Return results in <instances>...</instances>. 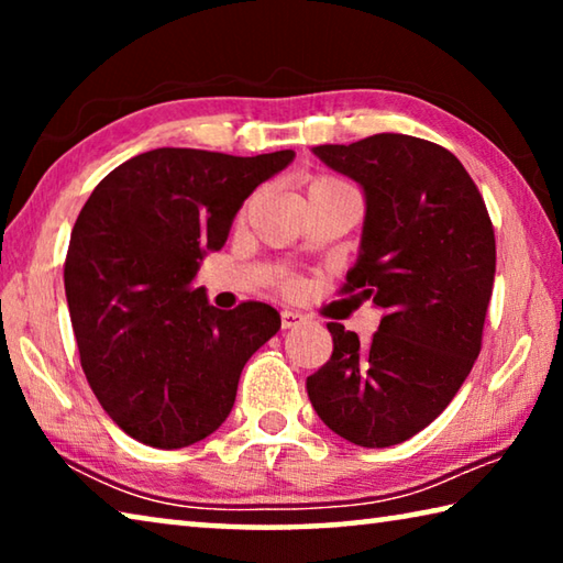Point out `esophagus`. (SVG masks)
<instances>
[{"label": "esophagus", "mask_w": 563, "mask_h": 563, "mask_svg": "<svg viewBox=\"0 0 563 563\" xmlns=\"http://www.w3.org/2000/svg\"><path fill=\"white\" fill-rule=\"evenodd\" d=\"M302 320H305V318L300 316V312H292V310H283V312H280V328H283V330L298 328Z\"/></svg>", "instance_id": "obj_1"}]
</instances>
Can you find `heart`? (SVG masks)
I'll list each match as a JSON object with an SVG mask.
<instances>
[{
    "label": "heart",
    "mask_w": 563,
    "mask_h": 563,
    "mask_svg": "<svg viewBox=\"0 0 563 563\" xmlns=\"http://www.w3.org/2000/svg\"><path fill=\"white\" fill-rule=\"evenodd\" d=\"M328 190H352V188H347L345 184H340V180H335V178H325V176L312 178L310 186H308V194H328ZM295 288H298V283H295V280L285 283V290H295Z\"/></svg>",
    "instance_id": "heart-1"
}]
</instances>
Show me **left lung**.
Instances as JSON below:
<instances>
[{
  "mask_svg": "<svg viewBox=\"0 0 563 563\" xmlns=\"http://www.w3.org/2000/svg\"><path fill=\"white\" fill-rule=\"evenodd\" d=\"M312 154L362 188L365 223L345 292L385 316L367 345L330 322L332 355L308 377V397L342 440L393 446L444 412L479 355L494 228L460 158L432 141L375 133Z\"/></svg>",
  "mask_w": 563,
  "mask_h": 563,
  "instance_id": "8db88e82",
  "label": "left lung"
}]
</instances>
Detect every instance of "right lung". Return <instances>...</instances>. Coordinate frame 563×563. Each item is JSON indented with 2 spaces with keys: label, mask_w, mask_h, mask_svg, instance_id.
<instances>
[{
  "label": "right lung",
  "mask_w": 563,
  "mask_h": 563,
  "mask_svg": "<svg viewBox=\"0 0 563 563\" xmlns=\"http://www.w3.org/2000/svg\"><path fill=\"white\" fill-rule=\"evenodd\" d=\"M292 158L154 148L113 168L84 203L66 302L93 395L133 440L180 450L213 434L245 362L280 330L271 305L218 310L194 278L245 198Z\"/></svg>",
  "instance_id": "right-lung-1"
}]
</instances>
